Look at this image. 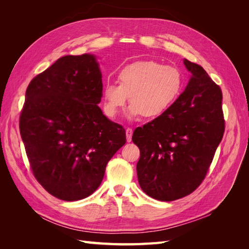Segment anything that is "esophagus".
I'll list each match as a JSON object with an SVG mask.
<instances>
[{
	"label": "esophagus",
	"instance_id": "34e87169",
	"mask_svg": "<svg viewBox=\"0 0 249 249\" xmlns=\"http://www.w3.org/2000/svg\"><path fill=\"white\" fill-rule=\"evenodd\" d=\"M125 135H126V141H127V142H131V141H132L133 130L130 129V127H127V129L125 130Z\"/></svg>",
	"mask_w": 249,
	"mask_h": 249
}]
</instances>
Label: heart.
Instances as JSON below:
<instances>
[{
	"instance_id": "obj_1",
	"label": "heart",
	"mask_w": 249,
	"mask_h": 249,
	"mask_svg": "<svg viewBox=\"0 0 249 249\" xmlns=\"http://www.w3.org/2000/svg\"><path fill=\"white\" fill-rule=\"evenodd\" d=\"M116 83L103 90L104 111L115 118L129 101L131 118L155 119L163 116L176 104L183 89V77L175 66L157 61H137L120 69Z\"/></svg>"
}]
</instances>
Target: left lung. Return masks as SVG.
<instances>
[{"mask_svg":"<svg viewBox=\"0 0 249 249\" xmlns=\"http://www.w3.org/2000/svg\"><path fill=\"white\" fill-rule=\"evenodd\" d=\"M191 72L184 92L161 117L137 127V177L148 196L172 201L201 184L224 133L222 92L198 64L184 59Z\"/></svg>","mask_w":249,"mask_h":249,"instance_id":"1","label":"left lung"}]
</instances>
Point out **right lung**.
<instances>
[{
  "label": "right lung",
  "mask_w": 249,
  "mask_h": 249,
  "mask_svg": "<svg viewBox=\"0 0 249 249\" xmlns=\"http://www.w3.org/2000/svg\"><path fill=\"white\" fill-rule=\"evenodd\" d=\"M102 92V72L91 54L59 58L27 88L20 136L34 177L59 199L92 194L126 141L124 127L97 106Z\"/></svg>",
  "instance_id": "obj_1"
}]
</instances>
